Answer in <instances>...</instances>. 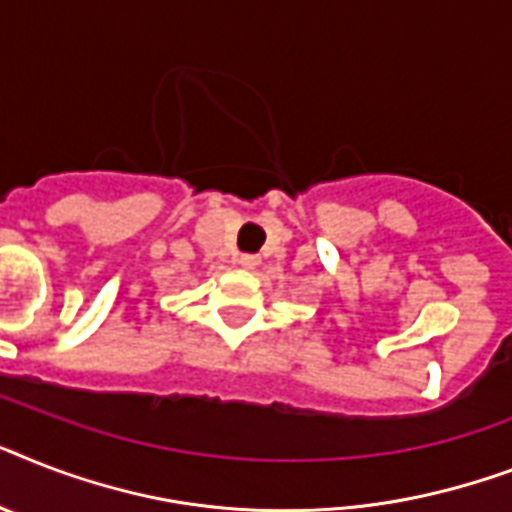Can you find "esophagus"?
I'll return each instance as SVG.
<instances>
[{"label": "esophagus", "instance_id": "obj_1", "mask_svg": "<svg viewBox=\"0 0 512 512\" xmlns=\"http://www.w3.org/2000/svg\"><path fill=\"white\" fill-rule=\"evenodd\" d=\"M236 263L242 265V268H255V265L260 263V257H257V255H239V257H236Z\"/></svg>", "mask_w": 512, "mask_h": 512}]
</instances>
